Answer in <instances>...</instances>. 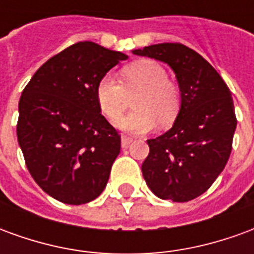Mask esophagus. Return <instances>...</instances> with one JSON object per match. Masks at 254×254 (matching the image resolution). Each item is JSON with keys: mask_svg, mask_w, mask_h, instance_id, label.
<instances>
[{"mask_svg": "<svg viewBox=\"0 0 254 254\" xmlns=\"http://www.w3.org/2000/svg\"><path fill=\"white\" fill-rule=\"evenodd\" d=\"M133 141V138L132 137H129V136H125V134H122V137H121V145L124 147V148H127V145L129 144L132 143Z\"/></svg>", "mask_w": 254, "mask_h": 254, "instance_id": "1", "label": "esophagus"}]
</instances>
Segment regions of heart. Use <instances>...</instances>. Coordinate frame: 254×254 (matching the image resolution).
<instances>
[{
	"label": "heart",
	"mask_w": 254,
	"mask_h": 254,
	"mask_svg": "<svg viewBox=\"0 0 254 254\" xmlns=\"http://www.w3.org/2000/svg\"><path fill=\"white\" fill-rule=\"evenodd\" d=\"M138 91L133 98L132 113L117 121V127L140 134L154 129L156 122L170 124L181 107V94L176 84L167 78L160 64L143 60L121 70V81L105 74L96 84L95 95L100 110L110 120H117L127 106V94Z\"/></svg>",
	"instance_id": "heart-1"
}]
</instances>
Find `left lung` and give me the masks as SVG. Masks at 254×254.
I'll return each mask as SVG.
<instances>
[{
	"instance_id": "obj_1",
	"label": "left lung",
	"mask_w": 254,
	"mask_h": 254,
	"mask_svg": "<svg viewBox=\"0 0 254 254\" xmlns=\"http://www.w3.org/2000/svg\"><path fill=\"white\" fill-rule=\"evenodd\" d=\"M133 53L163 61L176 73L181 109L170 130L147 140L141 171L159 198L187 202L207 191L229 160L237 127L231 92L212 65L182 43Z\"/></svg>"
}]
</instances>
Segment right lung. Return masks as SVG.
<instances>
[{
	"mask_svg": "<svg viewBox=\"0 0 254 254\" xmlns=\"http://www.w3.org/2000/svg\"><path fill=\"white\" fill-rule=\"evenodd\" d=\"M78 42L43 64L19 102L17 140L31 177L49 196L80 205L103 191L121 136L100 113L96 84L127 60Z\"/></svg>",
	"mask_w": 254,
	"mask_h": 254,
	"instance_id": "right-lung-1",
	"label": "right lung"
}]
</instances>
